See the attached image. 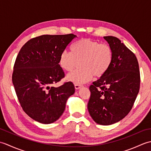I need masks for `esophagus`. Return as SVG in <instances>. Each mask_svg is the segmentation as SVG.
<instances>
[{"label":"esophagus","instance_id":"esophagus-1","mask_svg":"<svg viewBox=\"0 0 151 151\" xmlns=\"http://www.w3.org/2000/svg\"><path fill=\"white\" fill-rule=\"evenodd\" d=\"M82 87V86L81 84H75V88L76 89H78Z\"/></svg>","mask_w":151,"mask_h":151}]
</instances>
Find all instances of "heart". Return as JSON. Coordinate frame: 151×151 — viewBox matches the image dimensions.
I'll use <instances>...</instances> for the list:
<instances>
[{
  "label": "heart",
  "mask_w": 151,
  "mask_h": 151,
  "mask_svg": "<svg viewBox=\"0 0 151 151\" xmlns=\"http://www.w3.org/2000/svg\"><path fill=\"white\" fill-rule=\"evenodd\" d=\"M112 60L113 52L110 45L84 38L73 45L71 52H62L59 64L63 70L71 71L81 61V68L68 74L67 79L81 85L90 81L93 75L97 77L104 75L110 69Z\"/></svg>",
  "instance_id": "obj_1"
}]
</instances>
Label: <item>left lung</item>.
<instances>
[{
	"instance_id": "1",
	"label": "left lung",
	"mask_w": 151,
	"mask_h": 151,
	"mask_svg": "<svg viewBox=\"0 0 151 151\" xmlns=\"http://www.w3.org/2000/svg\"><path fill=\"white\" fill-rule=\"evenodd\" d=\"M113 52L110 69L89 87L88 109L95 123L110 125L128 115L140 86L139 64L132 51L117 37L104 36Z\"/></svg>"
}]
</instances>
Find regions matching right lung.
<instances>
[{
    "label": "right lung",
    "instance_id": "1",
    "mask_svg": "<svg viewBox=\"0 0 151 151\" xmlns=\"http://www.w3.org/2000/svg\"><path fill=\"white\" fill-rule=\"evenodd\" d=\"M76 37L69 34L32 38L22 47L15 60L12 82L16 95L25 113L39 123L58 119L75 91L71 82L58 88L53 84L65 76L60 56Z\"/></svg>",
    "mask_w": 151,
    "mask_h": 151
}]
</instances>
